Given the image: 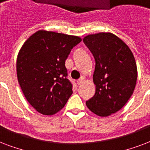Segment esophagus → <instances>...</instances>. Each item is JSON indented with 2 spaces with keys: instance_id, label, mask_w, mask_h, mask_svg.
Masks as SVG:
<instances>
[{
  "instance_id": "1",
  "label": "esophagus",
  "mask_w": 150,
  "mask_h": 150,
  "mask_svg": "<svg viewBox=\"0 0 150 150\" xmlns=\"http://www.w3.org/2000/svg\"><path fill=\"white\" fill-rule=\"evenodd\" d=\"M84 80H85V77H84V76H81V78L79 79V80H77V81H76V82H77V84H78V85H81V84L83 83Z\"/></svg>"
}]
</instances>
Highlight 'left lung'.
I'll use <instances>...</instances> for the list:
<instances>
[{
    "label": "left lung",
    "instance_id": "obj_1",
    "mask_svg": "<svg viewBox=\"0 0 150 150\" xmlns=\"http://www.w3.org/2000/svg\"><path fill=\"white\" fill-rule=\"evenodd\" d=\"M83 41L96 60V93L86 105L95 114L108 117L119 111L134 92L138 76L135 59L128 46L111 33L90 34Z\"/></svg>",
    "mask_w": 150,
    "mask_h": 150
}]
</instances>
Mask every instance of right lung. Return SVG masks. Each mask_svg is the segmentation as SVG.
Instances as JSON below:
<instances>
[{
	"mask_svg": "<svg viewBox=\"0 0 150 150\" xmlns=\"http://www.w3.org/2000/svg\"><path fill=\"white\" fill-rule=\"evenodd\" d=\"M81 41L76 36L39 30L21 47L16 62L18 81L26 100L41 114L59 112L73 93L65 62Z\"/></svg>",
	"mask_w": 150,
	"mask_h": 150,
	"instance_id": "obj_1",
	"label": "right lung"
}]
</instances>
